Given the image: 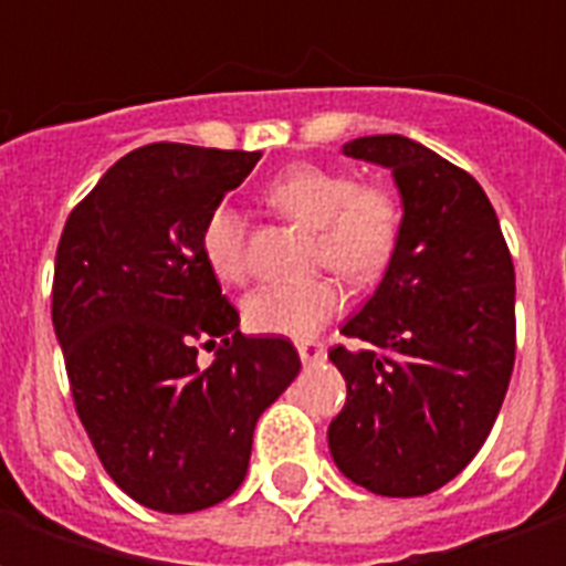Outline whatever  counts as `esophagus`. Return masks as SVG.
Listing matches in <instances>:
<instances>
[{"instance_id":"34e87169","label":"esophagus","mask_w":566,"mask_h":566,"mask_svg":"<svg viewBox=\"0 0 566 566\" xmlns=\"http://www.w3.org/2000/svg\"><path fill=\"white\" fill-rule=\"evenodd\" d=\"M296 352L303 357V364H318L327 348H324V343H318V339H300V343H296Z\"/></svg>"}]
</instances>
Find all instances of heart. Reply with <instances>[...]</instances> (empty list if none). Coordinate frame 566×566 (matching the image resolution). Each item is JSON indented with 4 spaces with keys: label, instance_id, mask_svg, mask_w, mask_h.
I'll list each match as a JSON object with an SVG mask.
<instances>
[{
    "label": "heart",
    "instance_id": "b5f03b06",
    "mask_svg": "<svg viewBox=\"0 0 566 566\" xmlns=\"http://www.w3.org/2000/svg\"><path fill=\"white\" fill-rule=\"evenodd\" d=\"M266 199L275 209L315 230L318 263H331L348 282H373L400 245L403 206L391 187L357 185L345 169L300 163L272 178ZM202 258L221 282L245 279V233L233 206H214L199 235ZM345 306L343 284L321 275L306 282L266 284L248 296V331L266 336H312Z\"/></svg>",
    "mask_w": 566,
    "mask_h": 566
}]
</instances>
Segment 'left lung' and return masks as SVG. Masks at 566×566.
Returning a JSON list of instances; mask_svg holds the SVG:
<instances>
[{
    "label": "left lung",
    "instance_id": "left-lung-1",
    "mask_svg": "<svg viewBox=\"0 0 566 566\" xmlns=\"http://www.w3.org/2000/svg\"><path fill=\"white\" fill-rule=\"evenodd\" d=\"M391 169L403 233L376 294L343 333L333 367L348 397L327 442L345 479L381 497H421L494 427L515 364V270L485 190L406 136L345 142Z\"/></svg>",
    "mask_w": 566,
    "mask_h": 566
}]
</instances>
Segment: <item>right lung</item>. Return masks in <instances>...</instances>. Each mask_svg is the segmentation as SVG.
I'll use <instances>...</instances> for the list:
<instances>
[{
    "instance_id": "obj_1",
    "label": "right lung",
    "mask_w": 566,
    "mask_h": 566,
    "mask_svg": "<svg viewBox=\"0 0 566 566\" xmlns=\"http://www.w3.org/2000/svg\"><path fill=\"white\" fill-rule=\"evenodd\" d=\"M258 160L175 142L129 150L60 235L51 318L75 409L105 473L148 510L230 497L258 418L300 373L287 339L239 333L199 248L209 211ZM202 338L224 343L209 368Z\"/></svg>"
}]
</instances>
